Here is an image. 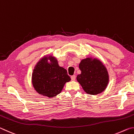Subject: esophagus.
<instances>
[{
	"mask_svg": "<svg viewBox=\"0 0 134 134\" xmlns=\"http://www.w3.org/2000/svg\"><path fill=\"white\" fill-rule=\"evenodd\" d=\"M71 80L72 81H74L76 79V76L75 75H73V76H71Z\"/></svg>",
	"mask_w": 134,
	"mask_h": 134,
	"instance_id": "obj_1",
	"label": "esophagus"
}]
</instances>
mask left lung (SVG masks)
I'll list each match as a JSON object with an SVG mask.
<instances>
[{
  "label": "left lung",
  "instance_id": "1",
  "mask_svg": "<svg viewBox=\"0 0 134 134\" xmlns=\"http://www.w3.org/2000/svg\"><path fill=\"white\" fill-rule=\"evenodd\" d=\"M81 74L77 80L86 93L96 95L101 93L107 87L109 76L107 69L97 58L87 57L79 64Z\"/></svg>",
  "mask_w": 134,
  "mask_h": 134
}]
</instances>
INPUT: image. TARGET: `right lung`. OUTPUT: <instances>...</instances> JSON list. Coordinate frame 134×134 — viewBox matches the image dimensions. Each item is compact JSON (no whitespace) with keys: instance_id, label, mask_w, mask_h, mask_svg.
<instances>
[{"instance_id":"add662e5","label":"right lung","mask_w":134,"mask_h":134,"mask_svg":"<svg viewBox=\"0 0 134 134\" xmlns=\"http://www.w3.org/2000/svg\"><path fill=\"white\" fill-rule=\"evenodd\" d=\"M32 84L42 96L53 97L60 94L67 82L71 80L67 70L58 65L56 57L46 55L40 58L32 73Z\"/></svg>"}]
</instances>
